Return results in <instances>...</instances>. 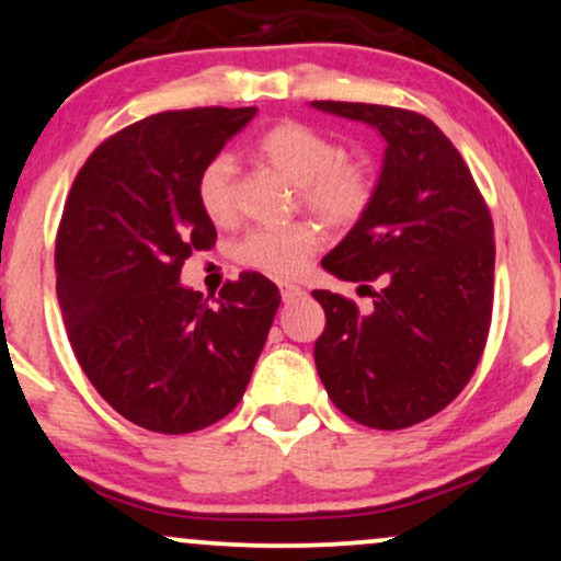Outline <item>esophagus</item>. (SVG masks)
I'll return each mask as SVG.
<instances>
[{
	"label": "esophagus",
	"mask_w": 561,
	"mask_h": 561,
	"mask_svg": "<svg viewBox=\"0 0 561 561\" xmlns=\"http://www.w3.org/2000/svg\"><path fill=\"white\" fill-rule=\"evenodd\" d=\"M279 289H282V300L285 302H297L305 297V289L300 285H289V282H285Z\"/></svg>",
	"instance_id": "1"
}]
</instances>
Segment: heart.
Wrapping results in <instances>:
<instances>
[{"mask_svg":"<svg viewBox=\"0 0 561 561\" xmlns=\"http://www.w3.org/2000/svg\"><path fill=\"white\" fill-rule=\"evenodd\" d=\"M256 158L297 186L300 202L331 228H350L373 202V179L357 162L344 160L339 141L300 122H282L266 129L253 145ZM196 202L211 222H225L236 209V165L219 152L196 175ZM321 245L313 222L253 228L240 238V264L289 279L297 276Z\"/></svg>","mask_w":561,"mask_h":561,"instance_id":"1","label":"heart"}]
</instances>
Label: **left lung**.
I'll use <instances>...</instances> for the list:
<instances>
[{
  "label": "left lung",
  "instance_id": "8db88e82",
  "mask_svg": "<svg viewBox=\"0 0 561 561\" xmlns=\"http://www.w3.org/2000/svg\"><path fill=\"white\" fill-rule=\"evenodd\" d=\"M313 108L373 126L386 141L373 202L323 268L378 279L373 310L329 289L316 367L331 401L373 430H403L443 411L477 370L492 321L494 228L471 170L422 113L370 103ZM370 289V287H367Z\"/></svg>",
  "mask_w": 561,
  "mask_h": 561
}]
</instances>
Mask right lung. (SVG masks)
I'll return each mask as SVG.
<instances>
[{"label":"right lung","mask_w":561,"mask_h":561,"mask_svg":"<svg viewBox=\"0 0 561 561\" xmlns=\"http://www.w3.org/2000/svg\"><path fill=\"white\" fill-rule=\"evenodd\" d=\"M256 108H191L141 118L90 154L56 236V295L75 357L118 414L162 435L228 416L264 350L279 289L256 272L217 305L181 285L191 251L217 230L196 202L204 162Z\"/></svg>","instance_id":"1"}]
</instances>
